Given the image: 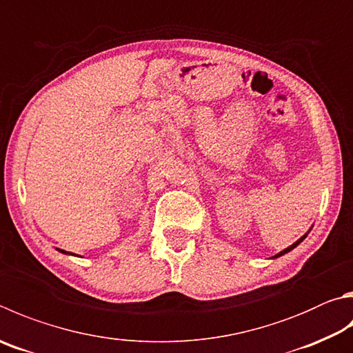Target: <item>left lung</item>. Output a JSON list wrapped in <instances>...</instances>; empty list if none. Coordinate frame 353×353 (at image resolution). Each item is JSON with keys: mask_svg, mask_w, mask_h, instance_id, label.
<instances>
[{"mask_svg": "<svg viewBox=\"0 0 353 353\" xmlns=\"http://www.w3.org/2000/svg\"><path fill=\"white\" fill-rule=\"evenodd\" d=\"M305 236H307V234H304V236H303V238H301V239H298V241H296V242H294V243H292V245H290V247H287L285 250H283V252H281V253H278L276 256H273V258H279V256H283V254H285V253H288V252H290V250H293L294 247H296L299 242H303V241L305 239Z\"/></svg>", "mask_w": 353, "mask_h": 353, "instance_id": "8db88e82", "label": "left lung"}]
</instances>
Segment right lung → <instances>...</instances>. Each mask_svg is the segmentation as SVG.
Returning <instances> with one entry per match:
<instances>
[{"label": "right lung", "mask_w": 353, "mask_h": 353, "mask_svg": "<svg viewBox=\"0 0 353 353\" xmlns=\"http://www.w3.org/2000/svg\"><path fill=\"white\" fill-rule=\"evenodd\" d=\"M60 252H61V253H66V252H65V250H60ZM69 254H72V253H69Z\"/></svg>", "instance_id": "add662e5"}]
</instances>
